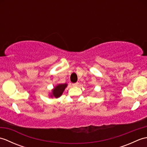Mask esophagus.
Listing matches in <instances>:
<instances>
[{"mask_svg":"<svg viewBox=\"0 0 147 147\" xmlns=\"http://www.w3.org/2000/svg\"><path fill=\"white\" fill-rule=\"evenodd\" d=\"M78 85H79V83L77 82V83H76L73 84V86H78Z\"/></svg>","mask_w":147,"mask_h":147,"instance_id":"esophagus-1","label":"esophagus"}]
</instances>
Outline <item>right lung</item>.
<instances>
[{"mask_svg": "<svg viewBox=\"0 0 147 147\" xmlns=\"http://www.w3.org/2000/svg\"><path fill=\"white\" fill-rule=\"evenodd\" d=\"M67 86V83L58 84L57 85L54 87V88L51 90V92L49 93V96L51 98H59L62 95V93H63L64 90L66 88Z\"/></svg>", "mask_w": 147, "mask_h": 147, "instance_id": "right-lung-1", "label": "right lung"}]
</instances>
